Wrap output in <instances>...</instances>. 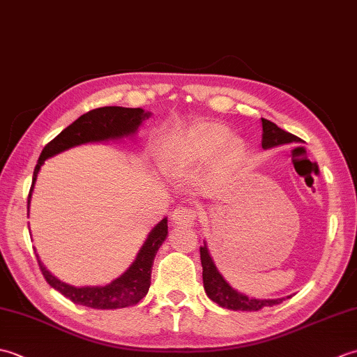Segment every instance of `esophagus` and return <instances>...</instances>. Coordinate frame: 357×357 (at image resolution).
I'll use <instances>...</instances> for the list:
<instances>
[{"label":"esophagus","instance_id":"esophagus-1","mask_svg":"<svg viewBox=\"0 0 357 357\" xmlns=\"http://www.w3.org/2000/svg\"><path fill=\"white\" fill-rule=\"evenodd\" d=\"M196 218H198V210L187 206H179L174 208L172 213V221L176 225L193 224L196 221Z\"/></svg>","mask_w":357,"mask_h":357}]
</instances>
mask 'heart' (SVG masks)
Masks as SVG:
<instances>
[{
	"label": "heart",
	"instance_id": "1",
	"mask_svg": "<svg viewBox=\"0 0 357 357\" xmlns=\"http://www.w3.org/2000/svg\"><path fill=\"white\" fill-rule=\"evenodd\" d=\"M230 130L222 124L202 123L187 130L167 138L164 156L167 164L183 165L202 161L216 155L224 146V153L229 158H238L242 153V142L238 138L226 139Z\"/></svg>",
	"mask_w": 357,
	"mask_h": 357
}]
</instances>
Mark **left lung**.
<instances>
[{
  "label": "left lung",
  "instance_id": "left-lung-1",
  "mask_svg": "<svg viewBox=\"0 0 357 357\" xmlns=\"http://www.w3.org/2000/svg\"><path fill=\"white\" fill-rule=\"evenodd\" d=\"M299 141L301 139L298 136L282 130V128H279L275 123L262 118V149L264 150L284 146V144L299 142ZM199 252H201V264H202L204 290H206L208 298L213 302H216L219 307L234 310V312H238V310H242V312H257V310H261L264 307L278 305L282 301H285V298L255 299L236 291L222 278L221 273L218 271L216 265L208 253L206 242H204V245L199 248ZM287 298H290V296H287Z\"/></svg>",
  "mask_w": 357,
  "mask_h": 357
}]
</instances>
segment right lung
Instances as JSON below:
<instances>
[{"mask_svg":"<svg viewBox=\"0 0 357 357\" xmlns=\"http://www.w3.org/2000/svg\"><path fill=\"white\" fill-rule=\"evenodd\" d=\"M150 115L151 113L144 112L142 109H127L112 105V107H100L90 110L79 116L69 127H66L55 139H52L43 149L40 159H38V164L33 170L32 187H30L27 198V215L38 172H40L45 159L61 153L64 150L81 146V144L102 142L132 136L138 132L142 121L149 119ZM167 229H169L167 227V218H164L161 222H158L151 229L130 267L107 285L73 287L53 276L44 267L40 257L36 255L38 265H40V270L44 279L47 280V284L55 288L56 291L64 294L66 298H69L73 304L98 310H116L132 307L138 304L149 291L151 267H153V261L159 247L162 245V242L167 238V233H169Z\"/></svg>","mask_w":357,"mask_h":357,"instance_id":"right-lung-1","label":"right lung"}]
</instances>
